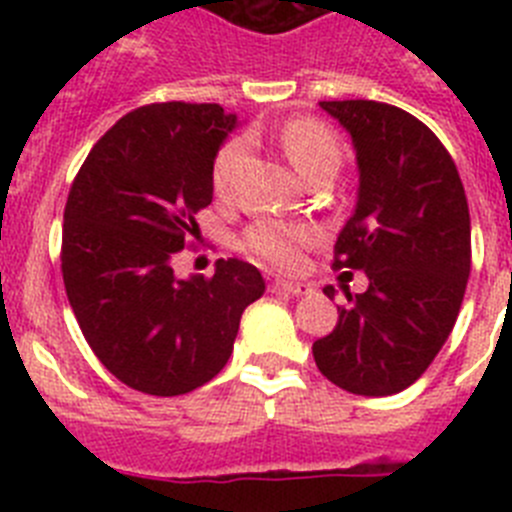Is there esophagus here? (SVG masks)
I'll use <instances>...</instances> for the list:
<instances>
[{
	"mask_svg": "<svg viewBox=\"0 0 512 512\" xmlns=\"http://www.w3.org/2000/svg\"><path fill=\"white\" fill-rule=\"evenodd\" d=\"M269 289H271V292H279V295H292V297L312 295V287H310V284H302V282H284V279H277V282H271Z\"/></svg>",
	"mask_w": 512,
	"mask_h": 512,
	"instance_id": "1",
	"label": "esophagus"
}]
</instances>
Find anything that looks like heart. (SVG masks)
Returning a JSON list of instances; mask_svg holds the SVG:
<instances>
[{"label":"heart","instance_id":"1","mask_svg":"<svg viewBox=\"0 0 512 512\" xmlns=\"http://www.w3.org/2000/svg\"><path fill=\"white\" fill-rule=\"evenodd\" d=\"M279 146L305 179L323 169H336L341 161V143L336 133L315 117H295L284 122L279 128ZM243 161H246V140L241 138L228 140L217 151L210 174L217 197L225 200L233 194ZM312 243H315V230L310 225L279 223V220H259L243 235V251L251 259L282 271L300 269L305 251Z\"/></svg>","mask_w":512,"mask_h":512}]
</instances>
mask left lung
<instances>
[{"mask_svg":"<svg viewBox=\"0 0 512 512\" xmlns=\"http://www.w3.org/2000/svg\"><path fill=\"white\" fill-rule=\"evenodd\" d=\"M320 107L351 133L359 161V202L333 266L364 271L369 289L348 295L312 356L341 390L395 395L431 366L459 315L472 269L467 194L451 153L410 112L372 99Z\"/></svg>","mask_w":512,"mask_h":512,"instance_id":"obj_1","label":"left lung"}]
</instances>
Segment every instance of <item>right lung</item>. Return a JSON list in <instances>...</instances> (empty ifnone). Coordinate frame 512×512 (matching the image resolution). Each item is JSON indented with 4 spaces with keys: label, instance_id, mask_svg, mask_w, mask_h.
Segmentation results:
<instances>
[{
    "label": "right lung",
    "instance_id": "right-lung-1",
    "mask_svg": "<svg viewBox=\"0 0 512 512\" xmlns=\"http://www.w3.org/2000/svg\"><path fill=\"white\" fill-rule=\"evenodd\" d=\"M233 128L220 104H146L94 143L71 184L61 238L71 310L107 372L146 395L210 382L243 310L264 295L246 261L220 259L212 277L171 269L212 202V161Z\"/></svg>",
    "mask_w": 512,
    "mask_h": 512
}]
</instances>
